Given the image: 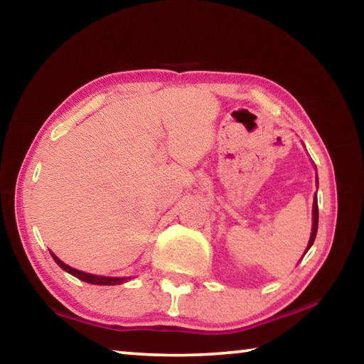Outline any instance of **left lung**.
Wrapping results in <instances>:
<instances>
[{
    "instance_id": "obj_1",
    "label": "left lung",
    "mask_w": 364,
    "mask_h": 364,
    "mask_svg": "<svg viewBox=\"0 0 364 364\" xmlns=\"http://www.w3.org/2000/svg\"><path fill=\"white\" fill-rule=\"evenodd\" d=\"M316 231H318V202H316V197H315V202H313V228H311V236H310V242H308L306 250L311 247L313 242H315Z\"/></svg>"
}]
</instances>
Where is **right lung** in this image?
Listing matches in <instances>:
<instances>
[{
    "mask_svg": "<svg viewBox=\"0 0 364 364\" xmlns=\"http://www.w3.org/2000/svg\"><path fill=\"white\" fill-rule=\"evenodd\" d=\"M54 262H56L60 268H63L64 271H67V273H70L72 276H75V278L82 279L85 282H90V284H97V286H114V284H122V282H125L127 278H107V276H96V274H88V273H83V271H78L75 268L69 267V264H65L64 262H60L59 258L51 254Z\"/></svg>",
    "mask_w": 364,
    "mask_h": 364,
    "instance_id": "right-lung-1",
    "label": "right lung"
}]
</instances>
